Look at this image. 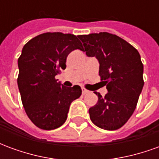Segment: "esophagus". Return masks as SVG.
<instances>
[{
	"label": "esophagus",
	"instance_id": "34e87169",
	"mask_svg": "<svg viewBox=\"0 0 159 159\" xmlns=\"http://www.w3.org/2000/svg\"><path fill=\"white\" fill-rule=\"evenodd\" d=\"M82 93H83V94H85V93H89V90H87L86 89L83 88V89H82Z\"/></svg>",
	"mask_w": 159,
	"mask_h": 159
}]
</instances>
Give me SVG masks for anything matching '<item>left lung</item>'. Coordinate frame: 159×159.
<instances>
[{
  "label": "left lung",
  "instance_id": "left-lung-1",
  "mask_svg": "<svg viewBox=\"0 0 159 159\" xmlns=\"http://www.w3.org/2000/svg\"><path fill=\"white\" fill-rule=\"evenodd\" d=\"M89 57H96L100 63V83L108 93L90 107V119L107 130L123 127L136 108L144 86L143 64L139 52L119 36L108 32L78 36Z\"/></svg>",
  "mask_w": 159,
  "mask_h": 159
}]
</instances>
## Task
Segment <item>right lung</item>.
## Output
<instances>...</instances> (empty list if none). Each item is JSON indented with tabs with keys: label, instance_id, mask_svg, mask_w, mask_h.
I'll list each match as a JSON object with an SVG mask.
<instances>
[{
	"label": "right lung",
	"instance_id": "obj_1",
	"mask_svg": "<svg viewBox=\"0 0 159 159\" xmlns=\"http://www.w3.org/2000/svg\"><path fill=\"white\" fill-rule=\"evenodd\" d=\"M82 42L72 34L47 32L24 46L18 59V86L27 116L42 129H55L64 124L70 104L82 94L78 85L67 88L55 76L66 68V59Z\"/></svg>",
	"mask_w": 159,
	"mask_h": 159
}]
</instances>
